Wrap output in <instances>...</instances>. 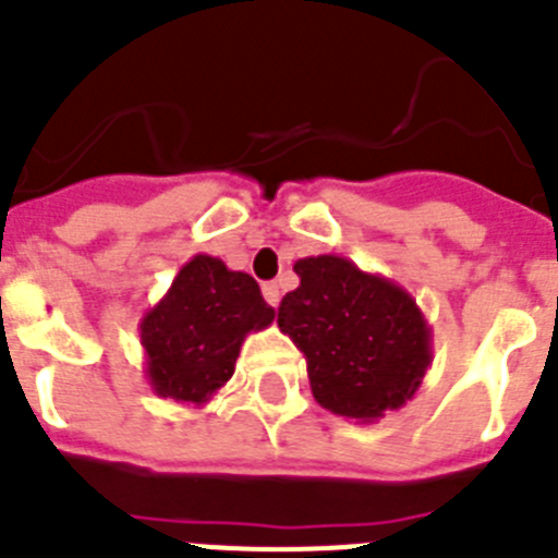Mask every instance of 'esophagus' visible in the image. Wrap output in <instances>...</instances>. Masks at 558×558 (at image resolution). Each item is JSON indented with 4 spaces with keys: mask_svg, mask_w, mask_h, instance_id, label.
<instances>
[{
    "mask_svg": "<svg viewBox=\"0 0 558 558\" xmlns=\"http://www.w3.org/2000/svg\"><path fill=\"white\" fill-rule=\"evenodd\" d=\"M263 295H265V302H268L270 307H276V304H279V295H282V293H279V284H276V282H265L263 284Z\"/></svg>",
    "mask_w": 558,
    "mask_h": 558,
    "instance_id": "obj_1",
    "label": "esophagus"
}]
</instances>
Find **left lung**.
I'll use <instances>...</instances> for the list:
<instances>
[{
  "instance_id": "8db88e82",
  "label": "left lung",
  "mask_w": 558,
  "mask_h": 558,
  "mask_svg": "<svg viewBox=\"0 0 558 558\" xmlns=\"http://www.w3.org/2000/svg\"><path fill=\"white\" fill-rule=\"evenodd\" d=\"M302 284L279 304V329L307 360L315 402L377 422L418 391L433 363V332L405 288L338 254L293 265Z\"/></svg>"
}]
</instances>
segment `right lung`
<instances>
[{
	"mask_svg": "<svg viewBox=\"0 0 558 558\" xmlns=\"http://www.w3.org/2000/svg\"><path fill=\"white\" fill-rule=\"evenodd\" d=\"M274 315L248 274L229 270L218 256L195 254L165 299L142 315L153 393L181 405H206L234 374L245 338L270 327Z\"/></svg>",
	"mask_w": 558,
	"mask_h": 558,
	"instance_id": "1",
	"label": "right lung"
}]
</instances>
